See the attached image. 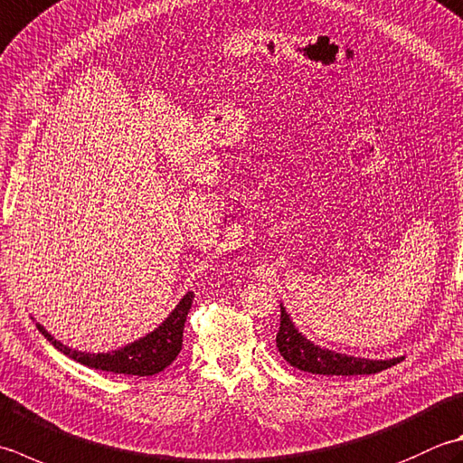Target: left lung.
Masks as SVG:
<instances>
[{"mask_svg": "<svg viewBox=\"0 0 463 463\" xmlns=\"http://www.w3.org/2000/svg\"><path fill=\"white\" fill-rule=\"evenodd\" d=\"M277 347L285 361L293 367L307 371V373L317 375H367L377 373L395 364H400L403 357L392 359H365L353 357L347 353H337L327 347H321L307 339L305 335L297 329L291 315L280 303V327L277 333Z\"/></svg>", "mask_w": 463, "mask_h": 463, "instance_id": "left-lung-1", "label": "left lung"}]
</instances>
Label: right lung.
Returning a JSON list of instances; mask_svg holds the SVG:
<instances>
[{
  "label": "right lung",
  "mask_w": 463,
  "mask_h": 463,
  "mask_svg": "<svg viewBox=\"0 0 463 463\" xmlns=\"http://www.w3.org/2000/svg\"><path fill=\"white\" fill-rule=\"evenodd\" d=\"M193 298H194V293L188 291L183 298H180L175 309L168 313L166 319L158 325V327H154L150 333L142 335L140 339L104 353L71 349L68 345H63V343L53 337L52 333H48V329H45L43 325L35 323V327H38V331L60 353L78 361L81 365L99 369V371H112V373L146 377V375H154V373H160V371H165L172 361L178 357L180 349H183L184 321H186L190 305H193Z\"/></svg>",
  "instance_id": "add662e5"
}]
</instances>
